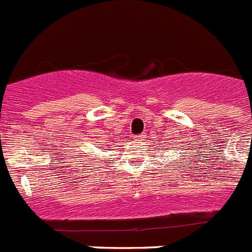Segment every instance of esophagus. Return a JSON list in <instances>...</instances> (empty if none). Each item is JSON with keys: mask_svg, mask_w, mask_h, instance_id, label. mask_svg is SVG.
Returning a JSON list of instances; mask_svg holds the SVG:
<instances>
[{"mask_svg": "<svg viewBox=\"0 0 252 252\" xmlns=\"http://www.w3.org/2000/svg\"><path fill=\"white\" fill-rule=\"evenodd\" d=\"M144 138H145V134H138V136H136L137 141H142Z\"/></svg>", "mask_w": 252, "mask_h": 252, "instance_id": "obj_1", "label": "esophagus"}]
</instances>
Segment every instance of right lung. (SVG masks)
Here are the masks:
<instances>
[{"label": "right lung", "instance_id": "obj_1", "mask_svg": "<svg viewBox=\"0 0 252 252\" xmlns=\"http://www.w3.org/2000/svg\"><path fill=\"white\" fill-rule=\"evenodd\" d=\"M101 147H102V146H101Z\"/></svg>", "mask_w": 252, "mask_h": 252}]
</instances>
